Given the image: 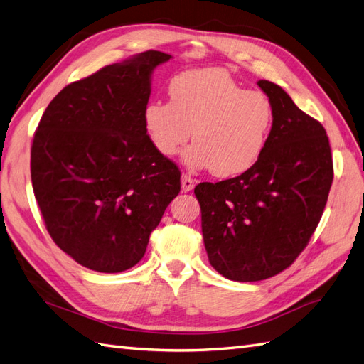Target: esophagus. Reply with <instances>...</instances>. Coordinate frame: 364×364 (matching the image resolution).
<instances>
[{"instance_id": "obj_1", "label": "esophagus", "mask_w": 364, "mask_h": 364, "mask_svg": "<svg viewBox=\"0 0 364 364\" xmlns=\"http://www.w3.org/2000/svg\"><path fill=\"white\" fill-rule=\"evenodd\" d=\"M181 185H182V191H183V193H188V191H191V190L194 188L196 181H194V179H191L188 174H182Z\"/></svg>"}]
</instances>
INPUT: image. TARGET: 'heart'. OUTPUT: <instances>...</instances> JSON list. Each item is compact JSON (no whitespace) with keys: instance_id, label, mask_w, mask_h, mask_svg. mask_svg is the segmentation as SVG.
Masks as SVG:
<instances>
[{"instance_id":"obj_1","label":"heart","mask_w":364,"mask_h":364,"mask_svg":"<svg viewBox=\"0 0 364 364\" xmlns=\"http://www.w3.org/2000/svg\"><path fill=\"white\" fill-rule=\"evenodd\" d=\"M170 101L144 107V127L153 146L173 158L193 137L185 162L231 178L257 162L272 129L274 110L262 92L245 90L220 67L191 68L168 84Z\"/></svg>"}]
</instances>
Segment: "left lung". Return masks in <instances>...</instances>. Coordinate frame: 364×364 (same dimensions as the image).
I'll use <instances>...</instances> for the list:
<instances>
[{
    "mask_svg": "<svg viewBox=\"0 0 364 364\" xmlns=\"http://www.w3.org/2000/svg\"><path fill=\"white\" fill-rule=\"evenodd\" d=\"M272 104L264 149L250 170L194 188L211 267L234 282H259L291 267L316 231L333 179L323 125L277 84L257 82Z\"/></svg>",
    "mask_w": 364,
    "mask_h": 364,
    "instance_id": "8db88e82",
    "label": "left lung"
}]
</instances>
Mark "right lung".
<instances>
[{
	"instance_id": "obj_1",
	"label": "right lung",
	"mask_w": 364,
	"mask_h": 364,
	"mask_svg": "<svg viewBox=\"0 0 364 364\" xmlns=\"http://www.w3.org/2000/svg\"><path fill=\"white\" fill-rule=\"evenodd\" d=\"M171 55L149 50L64 87L33 136L32 186L53 242L82 267L122 272L181 191L178 165L144 127L151 73Z\"/></svg>"
}]
</instances>
